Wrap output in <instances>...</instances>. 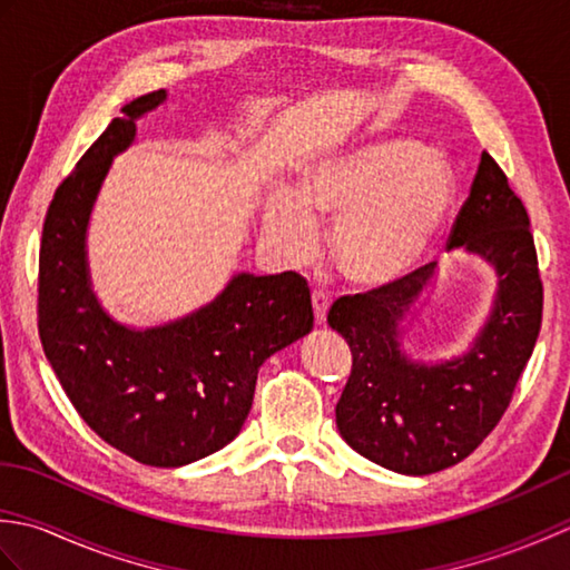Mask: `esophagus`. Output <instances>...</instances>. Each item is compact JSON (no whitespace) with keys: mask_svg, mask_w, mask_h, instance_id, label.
<instances>
[{"mask_svg":"<svg viewBox=\"0 0 570 570\" xmlns=\"http://www.w3.org/2000/svg\"><path fill=\"white\" fill-rule=\"evenodd\" d=\"M311 301H313V313H316V323H318V325H323V323H325V316H328L331 298L325 296L323 292H313Z\"/></svg>","mask_w":570,"mask_h":570,"instance_id":"34e87169","label":"esophagus"}]
</instances>
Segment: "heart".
<instances>
[{"instance_id": "heart-1", "label": "heart", "mask_w": 570, "mask_h": 570, "mask_svg": "<svg viewBox=\"0 0 570 570\" xmlns=\"http://www.w3.org/2000/svg\"><path fill=\"white\" fill-rule=\"evenodd\" d=\"M453 205V176L439 154L409 137H377L335 151L301 171L294 196L262 205V237L288 262L318 247L331 220L335 269L357 286H386L431 249Z\"/></svg>"}]
</instances>
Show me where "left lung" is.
Segmentation results:
<instances>
[{"label": "left lung", "mask_w": 570, "mask_h": 570, "mask_svg": "<svg viewBox=\"0 0 570 570\" xmlns=\"http://www.w3.org/2000/svg\"><path fill=\"white\" fill-rule=\"evenodd\" d=\"M448 249L480 257L498 276L488 316L460 353L426 362L404 341L435 286L439 264L337 298L328 313V325L353 353V372L335 406L337 431L353 451L402 475L451 468L488 439L541 328L543 292L529 215L488 151Z\"/></svg>", "instance_id": "1"}]
</instances>
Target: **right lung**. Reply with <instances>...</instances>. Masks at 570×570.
I'll return each mask as SVG.
<instances>
[{
  "label": "right lung",
  "mask_w": 570,
  "mask_h": 570,
  "mask_svg": "<svg viewBox=\"0 0 570 570\" xmlns=\"http://www.w3.org/2000/svg\"><path fill=\"white\" fill-rule=\"evenodd\" d=\"M156 90L122 107L48 205L39 257L43 353L82 421L144 465L180 468L237 439L257 372L308 335V284L296 272H237L210 304L161 325H127L95 294L88 227L112 161L137 141Z\"/></svg>",
  "instance_id": "obj_1"
}]
</instances>
